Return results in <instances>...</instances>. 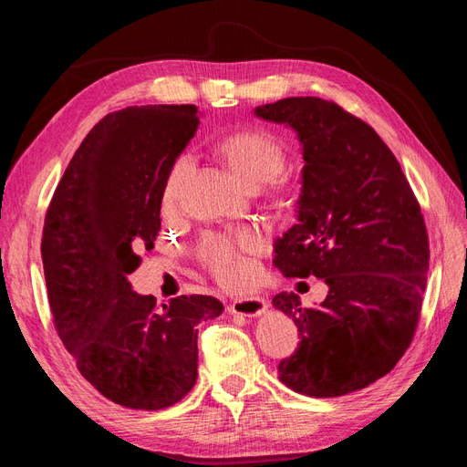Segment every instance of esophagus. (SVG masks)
Segmentation results:
<instances>
[{"mask_svg":"<svg viewBox=\"0 0 467 467\" xmlns=\"http://www.w3.org/2000/svg\"><path fill=\"white\" fill-rule=\"evenodd\" d=\"M266 300L261 296H251V298H242L230 304V314L232 316H242V317H259L266 312Z\"/></svg>","mask_w":467,"mask_h":467,"instance_id":"obj_1","label":"esophagus"}]
</instances>
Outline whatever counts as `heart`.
Listing matches in <instances>:
<instances>
[{"instance_id": "1", "label": "heart", "mask_w": 467, "mask_h": 467, "mask_svg": "<svg viewBox=\"0 0 467 467\" xmlns=\"http://www.w3.org/2000/svg\"><path fill=\"white\" fill-rule=\"evenodd\" d=\"M214 153L222 163L251 191L268 185L271 194L286 189V179L280 175L285 169L286 153L278 140L265 130H239L220 138ZM187 160L177 161L171 181L163 194V206L169 210L175 206V182L187 169ZM261 251V239L253 232H239L235 235H210L202 244V255L212 273L228 286H237L251 275V259Z\"/></svg>"}]
</instances>
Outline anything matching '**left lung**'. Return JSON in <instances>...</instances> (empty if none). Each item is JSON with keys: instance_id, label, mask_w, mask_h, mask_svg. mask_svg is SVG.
Listing matches in <instances>:
<instances>
[{"instance_id": "1", "label": "left lung", "mask_w": 467, "mask_h": 467, "mask_svg": "<svg viewBox=\"0 0 467 467\" xmlns=\"http://www.w3.org/2000/svg\"><path fill=\"white\" fill-rule=\"evenodd\" d=\"M253 112L290 126L304 158L298 223L276 239L273 263L329 288L317 307H302L294 292L273 298L300 331L278 378L309 398L362 389L411 345L429 271L420 206L384 140L338 105L288 97Z\"/></svg>"}]
</instances>
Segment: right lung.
Here are the masks:
<instances>
[{
    "instance_id": "add662e5",
    "label": "right lung",
    "mask_w": 467,
    "mask_h": 467,
    "mask_svg": "<svg viewBox=\"0 0 467 467\" xmlns=\"http://www.w3.org/2000/svg\"><path fill=\"white\" fill-rule=\"evenodd\" d=\"M194 105L126 107L99 120L56 187L42 230L50 312L78 370L107 400L165 409L192 389L212 296L158 306L129 282L161 228L171 169L199 129Z\"/></svg>"
}]
</instances>
